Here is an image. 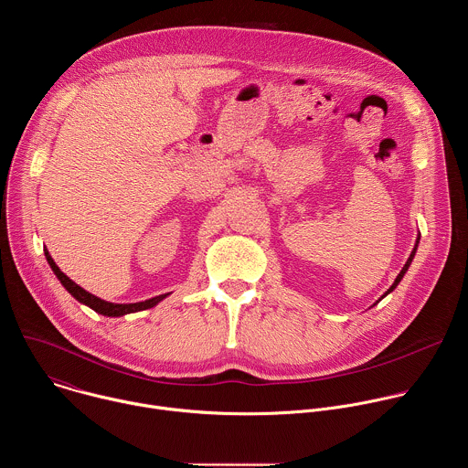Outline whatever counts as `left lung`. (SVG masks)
<instances>
[{"label": "left lung", "mask_w": 468, "mask_h": 468, "mask_svg": "<svg viewBox=\"0 0 468 468\" xmlns=\"http://www.w3.org/2000/svg\"><path fill=\"white\" fill-rule=\"evenodd\" d=\"M419 242H420V235H417V240H415V248H413V251H411V255H410V259H408V261H406V264H404V269H402V271H399V274H398V276H396V280H394V283H392V285H390V287H388V289H387V291H385V292H383V296H381V298H385V296H387V294H390V292H392V291H394V289H396V287H398V283H399V282H402V280H404V276H406V272H408V271H410V266H411V262H413V259H415V253H417V248H419ZM381 298H379V300H381ZM379 300H378V302H379ZM378 302H376V303H378ZM376 303H374V305H376ZM374 305H372V307H374Z\"/></svg>", "instance_id": "8db88e82"}]
</instances>
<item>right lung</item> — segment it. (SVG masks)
<instances>
[{
	"instance_id": "add662e5",
	"label": "right lung",
	"mask_w": 468,
	"mask_h": 468,
	"mask_svg": "<svg viewBox=\"0 0 468 468\" xmlns=\"http://www.w3.org/2000/svg\"><path fill=\"white\" fill-rule=\"evenodd\" d=\"M44 255H46V261L49 264V269L53 271V274L57 276V280L60 282V285L69 291L80 303L90 307L92 311L103 314V316H123V314H129V313H139V311H144V309H152L155 307L159 302H163L170 292L166 294H159L155 298H150V300H144V302H137V303H114V302H107V300H101L98 296H94L92 292L85 291L83 287H80L76 282H72L69 276H66L58 266L55 264L53 257L49 255L48 250H44Z\"/></svg>"
}]
</instances>
